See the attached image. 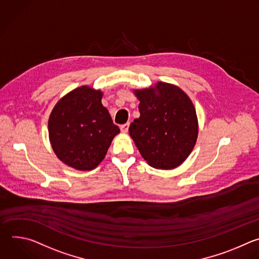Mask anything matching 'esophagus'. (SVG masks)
I'll return each instance as SVG.
<instances>
[{"label":"esophagus","instance_id":"esophagus-1","mask_svg":"<svg viewBox=\"0 0 259 259\" xmlns=\"http://www.w3.org/2000/svg\"><path fill=\"white\" fill-rule=\"evenodd\" d=\"M128 126H130V123H128V122H126V123H124V124H121V125H120V131L125 134V133H127V131H128Z\"/></svg>","mask_w":259,"mask_h":259}]
</instances>
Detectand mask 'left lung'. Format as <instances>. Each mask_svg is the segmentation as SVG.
I'll use <instances>...</instances> for the list:
<instances>
[{
    "label": "left lung",
    "instance_id": "obj_1",
    "mask_svg": "<svg viewBox=\"0 0 259 259\" xmlns=\"http://www.w3.org/2000/svg\"><path fill=\"white\" fill-rule=\"evenodd\" d=\"M155 90L136 91L140 117L128 132L142 157L150 166L172 169L192 152L198 135V121L190 98L178 87L158 82Z\"/></svg>",
    "mask_w": 259,
    "mask_h": 259
}]
</instances>
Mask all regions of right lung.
<instances>
[{
  "mask_svg": "<svg viewBox=\"0 0 259 259\" xmlns=\"http://www.w3.org/2000/svg\"><path fill=\"white\" fill-rule=\"evenodd\" d=\"M101 99L100 91L83 85L63 97L50 115L52 148L62 162L75 169L97 167L120 132Z\"/></svg>",
  "mask_w": 259,
  "mask_h": 259,
  "instance_id": "right-lung-1",
  "label": "right lung"
}]
</instances>
